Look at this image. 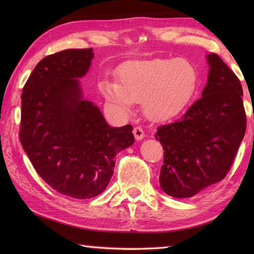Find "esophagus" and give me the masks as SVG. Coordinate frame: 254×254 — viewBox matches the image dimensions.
Instances as JSON below:
<instances>
[{
	"label": "esophagus",
	"mask_w": 254,
	"mask_h": 254,
	"mask_svg": "<svg viewBox=\"0 0 254 254\" xmlns=\"http://www.w3.org/2000/svg\"><path fill=\"white\" fill-rule=\"evenodd\" d=\"M133 134H134V137H135L137 141L142 140L143 137H144L143 128L141 127H135L134 128H133Z\"/></svg>",
	"instance_id": "obj_1"
}]
</instances>
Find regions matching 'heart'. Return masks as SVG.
<instances>
[{"mask_svg":"<svg viewBox=\"0 0 254 254\" xmlns=\"http://www.w3.org/2000/svg\"><path fill=\"white\" fill-rule=\"evenodd\" d=\"M119 79L102 77L98 89L119 114L130 115L142 102L154 122L174 119L186 109L198 86V71L186 58L127 62L119 67Z\"/></svg>","mask_w":254,"mask_h":254,"instance_id":"b5f03b06","label":"heart"}]
</instances>
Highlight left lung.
I'll use <instances>...</instances> for the list:
<instances>
[{"label":"left lung","instance_id":"obj_1","mask_svg":"<svg viewBox=\"0 0 254 254\" xmlns=\"http://www.w3.org/2000/svg\"><path fill=\"white\" fill-rule=\"evenodd\" d=\"M209 71L201 97L180 121L158 127L163 153L159 184L166 194L188 198L225 177L247 128L243 89L216 54L206 56Z\"/></svg>","mask_w":254,"mask_h":254}]
</instances>
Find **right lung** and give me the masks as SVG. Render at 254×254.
Returning <instances> with one entry per match:
<instances>
[{"mask_svg": "<svg viewBox=\"0 0 254 254\" xmlns=\"http://www.w3.org/2000/svg\"><path fill=\"white\" fill-rule=\"evenodd\" d=\"M93 49L47 56L23 87L20 140L34 169L51 188L77 199L105 190L115 156L134 142L132 126L112 127L78 78L87 74Z\"/></svg>", "mask_w": 254, "mask_h": 254, "instance_id": "right-lung-1", "label": "right lung"}]
</instances>
